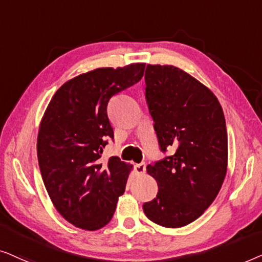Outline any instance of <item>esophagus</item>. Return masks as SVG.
I'll return each instance as SVG.
<instances>
[{"mask_svg": "<svg viewBox=\"0 0 262 262\" xmlns=\"http://www.w3.org/2000/svg\"><path fill=\"white\" fill-rule=\"evenodd\" d=\"M135 171H137V173H140V175H142V173H145V171H146V164L145 163L137 164V165H135Z\"/></svg>", "mask_w": 262, "mask_h": 262, "instance_id": "obj_1", "label": "esophagus"}]
</instances>
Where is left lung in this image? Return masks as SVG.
I'll return each mask as SVG.
<instances>
[{
    "mask_svg": "<svg viewBox=\"0 0 262 262\" xmlns=\"http://www.w3.org/2000/svg\"><path fill=\"white\" fill-rule=\"evenodd\" d=\"M145 82L159 147L172 155L146 167L158 193L142 208L156 224L182 228L207 210L224 182V113L210 89L173 66L147 64Z\"/></svg>",
    "mask_w": 262,
    "mask_h": 262,
    "instance_id": "obj_1",
    "label": "left lung"
}]
</instances>
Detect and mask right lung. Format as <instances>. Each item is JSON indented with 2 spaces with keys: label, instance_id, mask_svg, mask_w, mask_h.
Masks as SVG:
<instances>
[{
  "label": "right lung",
  "instance_id": "right-lung-1",
  "mask_svg": "<svg viewBox=\"0 0 262 262\" xmlns=\"http://www.w3.org/2000/svg\"><path fill=\"white\" fill-rule=\"evenodd\" d=\"M145 63L97 68L56 91L40 121L37 156L52 204L76 228L102 229L124 193L132 165L118 157L102 160L114 139L106 107L111 97L139 82Z\"/></svg>",
  "mask_w": 262,
  "mask_h": 262
}]
</instances>
